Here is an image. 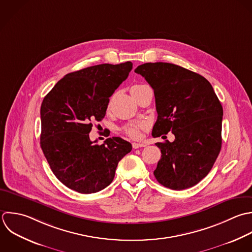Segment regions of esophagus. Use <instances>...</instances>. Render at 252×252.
<instances>
[{"label": "esophagus", "instance_id": "esophagus-1", "mask_svg": "<svg viewBox=\"0 0 252 252\" xmlns=\"http://www.w3.org/2000/svg\"><path fill=\"white\" fill-rule=\"evenodd\" d=\"M145 146H146V144H144V143H136V142L132 143V147L134 149H137V148H140V147H145Z\"/></svg>", "mask_w": 252, "mask_h": 252}]
</instances>
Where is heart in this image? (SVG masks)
Segmentation results:
<instances>
[{
	"label": "heart",
	"instance_id": "heart-1",
	"mask_svg": "<svg viewBox=\"0 0 252 252\" xmlns=\"http://www.w3.org/2000/svg\"><path fill=\"white\" fill-rule=\"evenodd\" d=\"M144 86V84H135L131 87V90L132 89H137V88H140ZM145 123L143 122H136V123H130V124H127L124 126V131L129 135L130 137H133V138H137L139 135H140V129L141 128H144L145 127Z\"/></svg>",
	"mask_w": 252,
	"mask_h": 252
}]
</instances>
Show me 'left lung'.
<instances>
[{
    "instance_id": "obj_1",
    "label": "left lung",
    "mask_w": 252,
    "mask_h": 252,
    "mask_svg": "<svg viewBox=\"0 0 252 252\" xmlns=\"http://www.w3.org/2000/svg\"><path fill=\"white\" fill-rule=\"evenodd\" d=\"M134 71L154 90L158 117L152 136L169 131L175 135L173 142L156 143L162 153L156 180L174 190L197 185L211 171L222 146L223 107L212 85L202 75L169 63H146Z\"/></svg>"
}]
</instances>
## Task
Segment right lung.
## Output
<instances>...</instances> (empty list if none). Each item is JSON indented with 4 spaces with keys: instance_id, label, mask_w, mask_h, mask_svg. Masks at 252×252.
Wrapping results in <instances>:
<instances>
[{
    "instance_id": "1",
    "label": "right lung",
    "mask_w": 252,
    "mask_h": 252,
    "mask_svg": "<svg viewBox=\"0 0 252 252\" xmlns=\"http://www.w3.org/2000/svg\"><path fill=\"white\" fill-rule=\"evenodd\" d=\"M132 68L131 62L102 63L65 74L45 96L40 110L42 151L57 179L80 193H94L114 180L131 151L121 137L91 141L92 121L106 115L110 97Z\"/></svg>"
}]
</instances>
